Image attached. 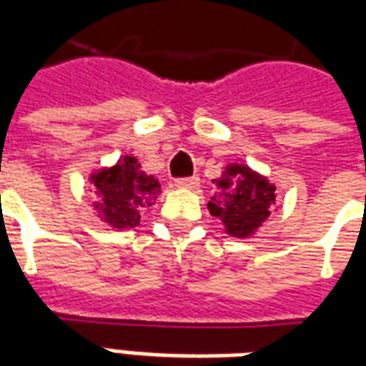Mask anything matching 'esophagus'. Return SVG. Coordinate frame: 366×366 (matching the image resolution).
<instances>
[{
	"mask_svg": "<svg viewBox=\"0 0 366 366\" xmlns=\"http://www.w3.org/2000/svg\"><path fill=\"white\" fill-rule=\"evenodd\" d=\"M199 178L198 176H190V178H178L174 180L176 188H182V190H194V188H198Z\"/></svg>",
	"mask_w": 366,
	"mask_h": 366,
	"instance_id": "obj_1",
	"label": "esophagus"
}]
</instances>
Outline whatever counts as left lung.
Wrapping results in <instances>:
<instances>
[{"label": "left lung", "instance_id": "left-lung-1", "mask_svg": "<svg viewBox=\"0 0 366 366\" xmlns=\"http://www.w3.org/2000/svg\"><path fill=\"white\" fill-rule=\"evenodd\" d=\"M214 182L217 194L207 202L209 214L222 219L231 237L253 235L274 207V184L245 164H227L222 178Z\"/></svg>", "mask_w": 366, "mask_h": 366}]
</instances>
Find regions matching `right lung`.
<instances>
[{
  "label": "right lung",
  "instance_id": "1",
  "mask_svg": "<svg viewBox=\"0 0 366 366\" xmlns=\"http://www.w3.org/2000/svg\"><path fill=\"white\" fill-rule=\"evenodd\" d=\"M97 202V217L113 229L137 227L141 212L152 206L160 194V184L154 176L144 174L135 157H121L117 164L102 168L90 176Z\"/></svg>",
  "mask_w": 366,
  "mask_h": 366
}]
</instances>
